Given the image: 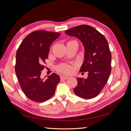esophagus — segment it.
I'll use <instances>...</instances> for the list:
<instances>
[{
  "instance_id": "obj_1",
  "label": "esophagus",
  "mask_w": 131,
  "mask_h": 131,
  "mask_svg": "<svg viewBox=\"0 0 131 131\" xmlns=\"http://www.w3.org/2000/svg\"><path fill=\"white\" fill-rule=\"evenodd\" d=\"M68 78H69L68 77H65V76H63V75H62V76H61V77H60V79H61V80H67V79Z\"/></svg>"
}]
</instances>
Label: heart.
Wrapping results in <instances>:
<instances>
[{
  "instance_id": "1",
  "label": "heart",
  "mask_w": 131,
  "mask_h": 131,
  "mask_svg": "<svg viewBox=\"0 0 131 131\" xmlns=\"http://www.w3.org/2000/svg\"><path fill=\"white\" fill-rule=\"evenodd\" d=\"M58 69L63 73H68L71 71V67L67 64H62L58 66Z\"/></svg>"
}]
</instances>
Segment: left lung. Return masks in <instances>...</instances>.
Here are the masks:
<instances>
[{
    "mask_svg": "<svg viewBox=\"0 0 131 131\" xmlns=\"http://www.w3.org/2000/svg\"><path fill=\"white\" fill-rule=\"evenodd\" d=\"M65 33L78 38L85 47V60L80 72H88V77L77 78L78 85L74 92L81 98H93L104 88L112 70V54L108 42L103 35L89 25L74 27Z\"/></svg>",
    "mask_w": 131,
    "mask_h": 131,
    "instance_id": "1",
    "label": "left lung"
}]
</instances>
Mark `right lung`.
Listing matches in <instances>:
<instances>
[{"label": "right lung", "instance_id": "add662e5", "mask_svg": "<svg viewBox=\"0 0 131 131\" xmlns=\"http://www.w3.org/2000/svg\"><path fill=\"white\" fill-rule=\"evenodd\" d=\"M60 35L46 30L34 31L23 39L17 49L16 74L23 93L34 102L41 103L52 97L60 81L59 76L55 73L46 80L40 78L50 47Z\"/></svg>", "mask_w": 131, "mask_h": 131}]
</instances>
